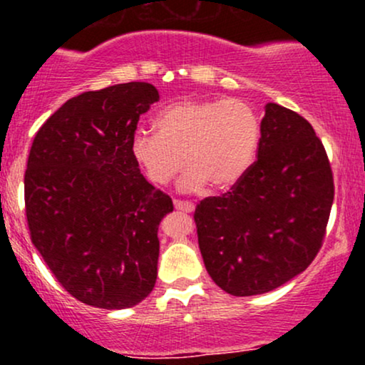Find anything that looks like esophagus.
<instances>
[{"instance_id":"34e87169","label":"esophagus","mask_w":365,"mask_h":365,"mask_svg":"<svg viewBox=\"0 0 365 365\" xmlns=\"http://www.w3.org/2000/svg\"><path fill=\"white\" fill-rule=\"evenodd\" d=\"M175 209H178V211H183V212H192L194 211V204L188 202V200H175Z\"/></svg>"}]
</instances>
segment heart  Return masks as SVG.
I'll return each mask as SVG.
<instances>
[{
	"instance_id": "b5f03b06",
	"label": "heart",
	"mask_w": 365,
	"mask_h": 365,
	"mask_svg": "<svg viewBox=\"0 0 365 365\" xmlns=\"http://www.w3.org/2000/svg\"><path fill=\"white\" fill-rule=\"evenodd\" d=\"M154 128L156 135L132 137V156L154 185H168L185 165L183 190L235 185L254 165L261 142L257 113L237 98L170 104L159 111Z\"/></svg>"
}]
</instances>
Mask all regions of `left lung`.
Wrapping results in <instances>:
<instances>
[{
    "label": "left lung",
    "mask_w": 365,
    "mask_h": 365,
    "mask_svg": "<svg viewBox=\"0 0 365 365\" xmlns=\"http://www.w3.org/2000/svg\"><path fill=\"white\" fill-rule=\"evenodd\" d=\"M334 199L328 154L299 113L266 104L257 161L194 220L209 276L235 297L261 295L307 269L319 252Z\"/></svg>",
    "instance_id": "left-lung-1"
}]
</instances>
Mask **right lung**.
Segmentation results:
<instances>
[{"instance_id": "right-lung-1", "label": "right lung", "mask_w": 365, "mask_h": 365, "mask_svg": "<svg viewBox=\"0 0 365 365\" xmlns=\"http://www.w3.org/2000/svg\"><path fill=\"white\" fill-rule=\"evenodd\" d=\"M156 101L148 82L83 92L32 142L24 178L31 240L61 287L92 307H133L156 283L158 226L173 202L130 149Z\"/></svg>"}]
</instances>
